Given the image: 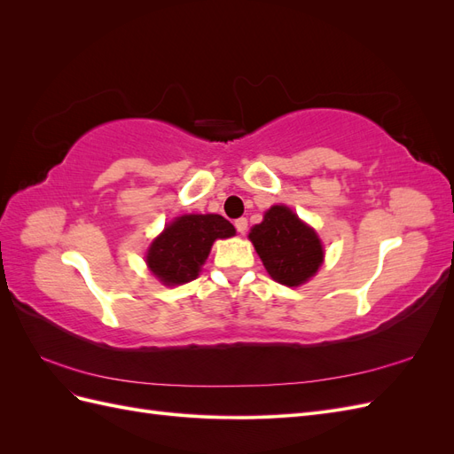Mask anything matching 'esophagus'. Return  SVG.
I'll list each match as a JSON object with an SVG mask.
<instances>
[{"mask_svg":"<svg viewBox=\"0 0 454 454\" xmlns=\"http://www.w3.org/2000/svg\"><path fill=\"white\" fill-rule=\"evenodd\" d=\"M235 227H237V231L240 232V235H244V232L248 231V219H246V217H239L237 222H235Z\"/></svg>","mask_w":454,"mask_h":454,"instance_id":"34e87169","label":"esophagus"}]
</instances>
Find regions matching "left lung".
Returning a JSON list of instances; mask_svg holds the SVG:
<instances>
[{
    "label": "left lung",
    "mask_w": 454,
    "mask_h": 454,
    "mask_svg": "<svg viewBox=\"0 0 454 454\" xmlns=\"http://www.w3.org/2000/svg\"><path fill=\"white\" fill-rule=\"evenodd\" d=\"M250 240L272 280L284 286L307 282L324 261L320 239L287 206L267 210L263 222L252 229Z\"/></svg>",
    "instance_id": "left-lung-1"
}]
</instances>
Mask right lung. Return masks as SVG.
I'll use <instances>...</instances> for the list:
<instances>
[{"mask_svg": "<svg viewBox=\"0 0 454 454\" xmlns=\"http://www.w3.org/2000/svg\"><path fill=\"white\" fill-rule=\"evenodd\" d=\"M232 235L235 227L217 214L182 215L149 246L145 261L162 284L180 286L199 277L215 239Z\"/></svg>", "mask_w": 454, "mask_h": 454, "instance_id": "1", "label": "right lung"}]
</instances>
